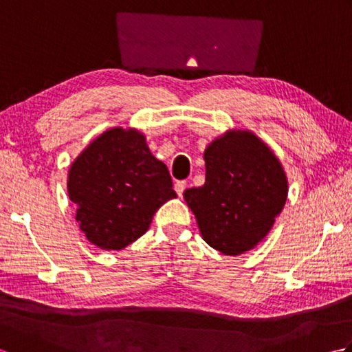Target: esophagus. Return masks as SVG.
Returning a JSON list of instances; mask_svg holds the SVG:
<instances>
[{"label":"esophagus","mask_w":352,"mask_h":352,"mask_svg":"<svg viewBox=\"0 0 352 352\" xmlns=\"http://www.w3.org/2000/svg\"><path fill=\"white\" fill-rule=\"evenodd\" d=\"M186 188H188V183H186V182H177V184H175V192H177V195H178V197H182Z\"/></svg>","instance_id":"esophagus-1"}]
</instances>
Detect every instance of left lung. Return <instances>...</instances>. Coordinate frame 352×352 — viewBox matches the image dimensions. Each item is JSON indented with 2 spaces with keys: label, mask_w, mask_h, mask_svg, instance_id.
Listing matches in <instances>:
<instances>
[{
  "label": "left lung",
  "mask_w": 352,
  "mask_h": 352,
  "mask_svg": "<svg viewBox=\"0 0 352 352\" xmlns=\"http://www.w3.org/2000/svg\"><path fill=\"white\" fill-rule=\"evenodd\" d=\"M206 183L184 190L204 241L226 256L251 251L271 231L287 199L278 157L250 130H228L204 151Z\"/></svg>",
  "instance_id": "left-lung-1"
}]
</instances>
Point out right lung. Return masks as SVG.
<instances>
[{"mask_svg": "<svg viewBox=\"0 0 352 352\" xmlns=\"http://www.w3.org/2000/svg\"><path fill=\"white\" fill-rule=\"evenodd\" d=\"M68 195L87 241L121 251L145 234L155 212L175 198L166 164L149 151L138 129L113 126L72 162Z\"/></svg>", "mask_w": 352, "mask_h": 352, "instance_id": "right-lung-1", "label": "right lung"}]
</instances>
